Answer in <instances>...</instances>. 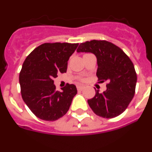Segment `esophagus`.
I'll list each match as a JSON object with an SVG mask.
<instances>
[{
	"instance_id": "esophagus-1",
	"label": "esophagus",
	"mask_w": 152,
	"mask_h": 152,
	"mask_svg": "<svg viewBox=\"0 0 152 152\" xmlns=\"http://www.w3.org/2000/svg\"><path fill=\"white\" fill-rule=\"evenodd\" d=\"M84 88V86H82V85H77V89L78 90V91H81V90H83Z\"/></svg>"
}]
</instances>
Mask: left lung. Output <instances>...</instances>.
Instances as JSON below:
<instances>
[{
	"label": "left lung",
	"instance_id": "left-lung-1",
	"mask_svg": "<svg viewBox=\"0 0 152 152\" xmlns=\"http://www.w3.org/2000/svg\"><path fill=\"white\" fill-rule=\"evenodd\" d=\"M77 52H91L97 62L96 76L107 81V90L88 100L94 113L103 118H113L126 110L135 95L137 75L133 63L120 48L105 40L80 43Z\"/></svg>",
	"mask_w": 152,
	"mask_h": 152
}]
</instances>
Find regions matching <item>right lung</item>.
Masks as SVG:
<instances>
[{
  "mask_svg": "<svg viewBox=\"0 0 152 152\" xmlns=\"http://www.w3.org/2000/svg\"><path fill=\"white\" fill-rule=\"evenodd\" d=\"M78 43H44L26 57L20 73L23 101L38 118L55 121L66 114L77 91L75 84L56 90L54 77L67 71L68 61Z\"/></svg>",
  "mask_w": 152,
  "mask_h": 152,
  "instance_id": "1",
  "label": "right lung"
}]
</instances>
